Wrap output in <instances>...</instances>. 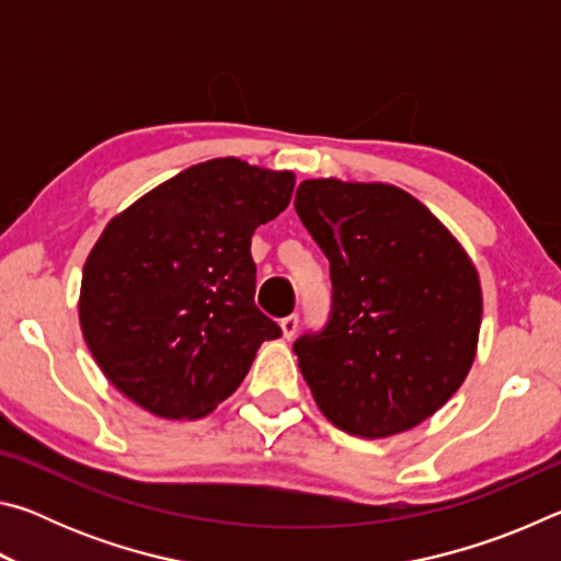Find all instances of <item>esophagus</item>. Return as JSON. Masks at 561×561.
I'll return each instance as SVG.
<instances>
[{
	"label": "esophagus",
	"instance_id": "esophagus-1",
	"mask_svg": "<svg viewBox=\"0 0 561 561\" xmlns=\"http://www.w3.org/2000/svg\"><path fill=\"white\" fill-rule=\"evenodd\" d=\"M279 327H282V336L284 339H294V336H297V329H299V317L297 314L284 317L279 321Z\"/></svg>",
	"mask_w": 561,
	"mask_h": 561
}]
</instances>
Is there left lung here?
I'll use <instances>...</instances> for the list:
<instances>
[{"label":"left lung","instance_id":"left-lung-1","mask_svg":"<svg viewBox=\"0 0 561 561\" xmlns=\"http://www.w3.org/2000/svg\"><path fill=\"white\" fill-rule=\"evenodd\" d=\"M294 207L334 287L327 327L294 341L319 411L358 438L415 428L474 360L478 270L448 227L396 185L304 180Z\"/></svg>","mask_w":561,"mask_h":561}]
</instances>
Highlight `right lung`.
<instances>
[{
	"mask_svg": "<svg viewBox=\"0 0 561 561\" xmlns=\"http://www.w3.org/2000/svg\"><path fill=\"white\" fill-rule=\"evenodd\" d=\"M294 173L215 158L113 217L81 277L79 321L108 381L153 415L193 421L237 391L282 329L254 307L250 244Z\"/></svg>",
	"mask_w": 561,
	"mask_h": 561,
	"instance_id": "obj_1",
	"label": "right lung"
}]
</instances>
